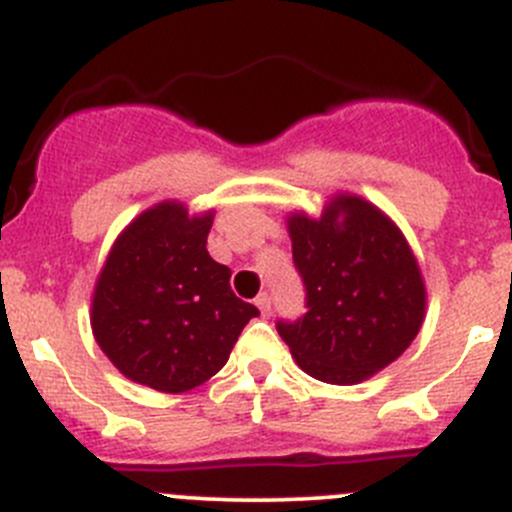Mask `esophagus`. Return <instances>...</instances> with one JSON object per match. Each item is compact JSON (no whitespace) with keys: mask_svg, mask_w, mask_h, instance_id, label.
<instances>
[{"mask_svg":"<svg viewBox=\"0 0 512 512\" xmlns=\"http://www.w3.org/2000/svg\"><path fill=\"white\" fill-rule=\"evenodd\" d=\"M255 305H257V310H260V315H262V317L270 315L272 302H270V295H267V292H260V295L255 297Z\"/></svg>","mask_w":512,"mask_h":512,"instance_id":"1","label":"esophagus"}]
</instances>
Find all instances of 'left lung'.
<instances>
[{"mask_svg":"<svg viewBox=\"0 0 512 512\" xmlns=\"http://www.w3.org/2000/svg\"><path fill=\"white\" fill-rule=\"evenodd\" d=\"M307 312L277 322L297 365L355 385L398 360L425 320L423 272L400 227L365 197L337 192L320 217L287 215Z\"/></svg>","mask_w":512,"mask_h":512,"instance_id":"obj_1","label":"left lung"}]
</instances>
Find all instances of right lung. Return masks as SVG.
<instances>
[{
  "label": "right lung",
  "instance_id": "obj_1",
  "mask_svg": "<svg viewBox=\"0 0 512 512\" xmlns=\"http://www.w3.org/2000/svg\"><path fill=\"white\" fill-rule=\"evenodd\" d=\"M215 212L165 200L119 232L92 295V335L127 380L187 393L222 370L242 327L260 315L207 252Z\"/></svg>",
  "mask_w": 512,
  "mask_h": 512
}]
</instances>
